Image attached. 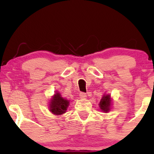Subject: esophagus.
<instances>
[{"mask_svg": "<svg viewBox=\"0 0 154 154\" xmlns=\"http://www.w3.org/2000/svg\"><path fill=\"white\" fill-rule=\"evenodd\" d=\"M79 97H80L81 98H83V99H85V98L87 97V95H86L85 93H83V92H82V93H79Z\"/></svg>", "mask_w": 154, "mask_h": 154, "instance_id": "1", "label": "esophagus"}]
</instances>
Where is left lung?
<instances>
[{
  "instance_id": "obj_1",
  "label": "left lung",
  "mask_w": 154,
  "mask_h": 154,
  "mask_svg": "<svg viewBox=\"0 0 154 154\" xmlns=\"http://www.w3.org/2000/svg\"><path fill=\"white\" fill-rule=\"evenodd\" d=\"M111 98L109 95H103V98L100 100L99 106L100 109H101L103 112H108L110 110V106H111Z\"/></svg>"
}]
</instances>
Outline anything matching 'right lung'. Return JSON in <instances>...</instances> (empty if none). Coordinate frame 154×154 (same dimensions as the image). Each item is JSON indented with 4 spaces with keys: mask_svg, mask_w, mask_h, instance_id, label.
Here are the masks:
<instances>
[{
    "mask_svg": "<svg viewBox=\"0 0 154 154\" xmlns=\"http://www.w3.org/2000/svg\"><path fill=\"white\" fill-rule=\"evenodd\" d=\"M69 100L63 99L60 93H57L51 99L50 105H49L50 111L53 114L61 115L66 112L67 107L69 106Z\"/></svg>",
    "mask_w": 154,
    "mask_h": 154,
    "instance_id": "obj_1",
    "label": "right lung"
}]
</instances>
